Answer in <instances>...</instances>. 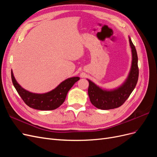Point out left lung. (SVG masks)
<instances>
[{"label":"left lung","instance_id":"8db88e82","mask_svg":"<svg viewBox=\"0 0 157 157\" xmlns=\"http://www.w3.org/2000/svg\"><path fill=\"white\" fill-rule=\"evenodd\" d=\"M129 41L132 54V67L129 75L122 86L115 90L107 91L102 90L91 80H88L89 82L88 92L90 101L92 105L98 109L108 110L121 107L129 98L136 86L139 77V68L137 65L138 59L135 46L130 38Z\"/></svg>","mask_w":157,"mask_h":157}]
</instances>
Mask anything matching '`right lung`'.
<instances>
[{"label":"right lung","instance_id":"obj_1","mask_svg":"<svg viewBox=\"0 0 157 157\" xmlns=\"http://www.w3.org/2000/svg\"><path fill=\"white\" fill-rule=\"evenodd\" d=\"M11 77L14 87L26 105L41 111L54 110L59 107L64 102L69 90L80 79L78 77L69 78L49 92L35 94L27 91L17 82L12 71H11Z\"/></svg>","mask_w":157,"mask_h":157}]
</instances>
